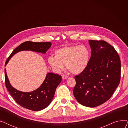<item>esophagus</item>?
I'll return each mask as SVG.
<instances>
[{"label": "esophagus", "mask_w": 128, "mask_h": 128, "mask_svg": "<svg viewBox=\"0 0 128 128\" xmlns=\"http://www.w3.org/2000/svg\"><path fill=\"white\" fill-rule=\"evenodd\" d=\"M68 77V76H66V75H63L62 76V79H67Z\"/></svg>", "instance_id": "esophagus-1"}]
</instances>
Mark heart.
I'll return each instance as SVG.
<instances>
[{
	"label": "heart",
	"mask_w": 128,
	"mask_h": 128,
	"mask_svg": "<svg viewBox=\"0 0 128 128\" xmlns=\"http://www.w3.org/2000/svg\"><path fill=\"white\" fill-rule=\"evenodd\" d=\"M54 56L49 57L48 61L55 70H62L65 64L66 69L70 72L79 74L84 72L88 66L90 53L84 46H69L56 50Z\"/></svg>",
	"instance_id": "obj_1"
}]
</instances>
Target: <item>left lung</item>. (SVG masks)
Returning <instances> with one entry per match:
<instances>
[{"instance_id":"1","label":"left lung","mask_w":128,"mask_h":128,"mask_svg":"<svg viewBox=\"0 0 128 128\" xmlns=\"http://www.w3.org/2000/svg\"><path fill=\"white\" fill-rule=\"evenodd\" d=\"M91 56L86 70L75 76L73 93L84 106L101 105L112 96L120 81L121 62L118 53L104 40H89Z\"/></svg>"}]
</instances>
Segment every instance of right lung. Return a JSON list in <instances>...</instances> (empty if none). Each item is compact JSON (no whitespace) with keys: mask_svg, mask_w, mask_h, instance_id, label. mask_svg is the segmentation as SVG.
Here are the masks:
<instances>
[{"mask_svg":"<svg viewBox=\"0 0 128 128\" xmlns=\"http://www.w3.org/2000/svg\"><path fill=\"white\" fill-rule=\"evenodd\" d=\"M51 46L50 42H25L12 51L6 60L5 66L11 58L21 51L30 50L45 53ZM5 84L6 89L15 101L24 108L33 111H39L48 106L54 96L56 89L62 81V77L56 74L48 73L44 82L39 88L32 92H23L17 90L10 84L4 70Z\"/></svg>","mask_w":128,"mask_h":128,"instance_id":"1","label":"right lung"}]
</instances>
